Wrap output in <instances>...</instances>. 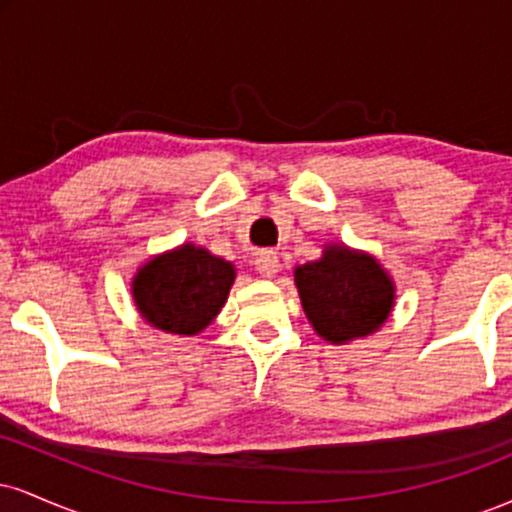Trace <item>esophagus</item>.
Here are the masks:
<instances>
[{
    "instance_id": "34e87169",
    "label": "esophagus",
    "mask_w": 512,
    "mask_h": 512,
    "mask_svg": "<svg viewBox=\"0 0 512 512\" xmlns=\"http://www.w3.org/2000/svg\"><path fill=\"white\" fill-rule=\"evenodd\" d=\"M255 269L260 276L272 279V276L279 272V255H276L274 250H260L255 255Z\"/></svg>"
}]
</instances>
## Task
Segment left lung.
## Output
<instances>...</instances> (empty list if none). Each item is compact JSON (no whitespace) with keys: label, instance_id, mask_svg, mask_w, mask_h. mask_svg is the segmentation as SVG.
Instances as JSON below:
<instances>
[{"label":"left lung","instance_id":"8db88e82","mask_svg":"<svg viewBox=\"0 0 512 512\" xmlns=\"http://www.w3.org/2000/svg\"><path fill=\"white\" fill-rule=\"evenodd\" d=\"M296 286L315 332L332 344L378 330L395 298L390 276L373 257L337 245L322 260L298 267Z\"/></svg>","mask_w":512,"mask_h":512}]
</instances>
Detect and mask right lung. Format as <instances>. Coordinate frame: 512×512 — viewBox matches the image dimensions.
<instances>
[{
  "label": "right lung",
  "mask_w": 512,
  "mask_h": 512,
  "mask_svg": "<svg viewBox=\"0 0 512 512\" xmlns=\"http://www.w3.org/2000/svg\"><path fill=\"white\" fill-rule=\"evenodd\" d=\"M236 272L195 245L156 257L134 276V301L146 322L170 334H197L219 315Z\"/></svg>",
  "instance_id": "obj_1"
}]
</instances>
